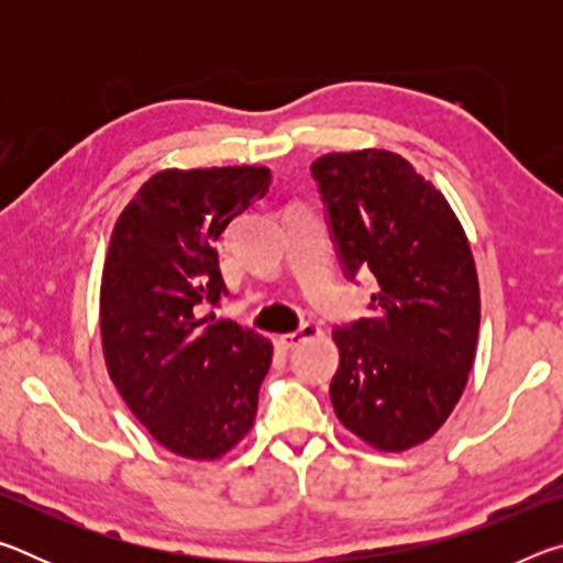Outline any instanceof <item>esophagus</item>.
Masks as SVG:
<instances>
[{
  "label": "esophagus",
  "mask_w": 563,
  "mask_h": 563,
  "mask_svg": "<svg viewBox=\"0 0 563 563\" xmlns=\"http://www.w3.org/2000/svg\"><path fill=\"white\" fill-rule=\"evenodd\" d=\"M318 335H320V328L312 325V322H305V325H300L295 332H288V335H280L278 342H280V345H285V347H295V345H300V342L310 340V338H318Z\"/></svg>",
  "instance_id": "esophagus-1"
}]
</instances>
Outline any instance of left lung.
Returning a JSON list of instances; mask_svg holds the SVG:
<instances>
[{"label":"left lung","mask_w":563,"mask_h":563,"mask_svg":"<svg viewBox=\"0 0 563 563\" xmlns=\"http://www.w3.org/2000/svg\"><path fill=\"white\" fill-rule=\"evenodd\" d=\"M347 278L377 280L373 316L332 330L335 415L379 452L430 440L452 415L474 365L479 280L452 206L385 148L312 161Z\"/></svg>","instance_id":"8db88e82"}]
</instances>
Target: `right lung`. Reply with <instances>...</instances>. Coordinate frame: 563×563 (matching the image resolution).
<instances>
[{"instance_id":"add662e5","label":"right lung","mask_w":563,"mask_h":563,"mask_svg":"<svg viewBox=\"0 0 563 563\" xmlns=\"http://www.w3.org/2000/svg\"><path fill=\"white\" fill-rule=\"evenodd\" d=\"M265 166L166 168L113 225L101 275L111 383L168 452L218 460L251 432L273 345L233 320L201 318L225 295L216 243L268 194Z\"/></svg>"}]
</instances>
